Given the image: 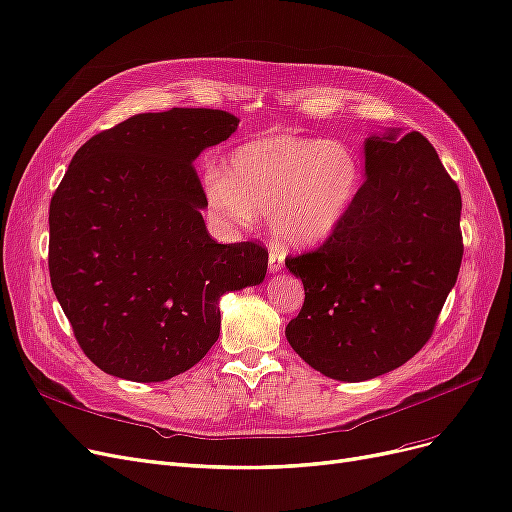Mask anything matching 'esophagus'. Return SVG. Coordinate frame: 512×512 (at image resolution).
<instances>
[{"label":"esophagus","mask_w":512,"mask_h":512,"mask_svg":"<svg viewBox=\"0 0 512 512\" xmlns=\"http://www.w3.org/2000/svg\"><path fill=\"white\" fill-rule=\"evenodd\" d=\"M283 261H285V251H283V246L270 244V249H268V263H270V270H272V272H278L280 268H283Z\"/></svg>","instance_id":"34e87169"}]
</instances>
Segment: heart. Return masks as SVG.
I'll list each match as a JSON object with an SVG mask.
<instances>
[{"mask_svg": "<svg viewBox=\"0 0 512 512\" xmlns=\"http://www.w3.org/2000/svg\"><path fill=\"white\" fill-rule=\"evenodd\" d=\"M359 155L340 140L276 134L238 146L223 174H208V206L234 227L272 210V225L291 244L327 238L361 189Z\"/></svg>", "mask_w": 512, "mask_h": 512, "instance_id": "1", "label": "heart"}]
</instances>
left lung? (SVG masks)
<instances>
[{
    "instance_id": "8db88e82",
    "label": "left lung",
    "mask_w": 512,
    "mask_h": 512,
    "mask_svg": "<svg viewBox=\"0 0 512 512\" xmlns=\"http://www.w3.org/2000/svg\"><path fill=\"white\" fill-rule=\"evenodd\" d=\"M461 193L419 131L366 140V180L317 249L289 255L304 304L285 336L308 366L359 383L400 368L432 338L464 238Z\"/></svg>"
}]
</instances>
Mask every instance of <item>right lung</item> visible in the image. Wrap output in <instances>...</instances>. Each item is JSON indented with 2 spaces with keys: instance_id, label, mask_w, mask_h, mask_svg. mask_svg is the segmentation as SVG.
I'll return each instance as SVG.
<instances>
[{
  "instance_id": "1",
  "label": "right lung",
  "mask_w": 512,
  "mask_h": 512,
  "mask_svg": "<svg viewBox=\"0 0 512 512\" xmlns=\"http://www.w3.org/2000/svg\"><path fill=\"white\" fill-rule=\"evenodd\" d=\"M238 129L212 108L146 112L82 144L48 208V272L76 342L106 374L157 383L217 342L219 298L259 285L268 249L219 244L193 159Z\"/></svg>"
}]
</instances>
